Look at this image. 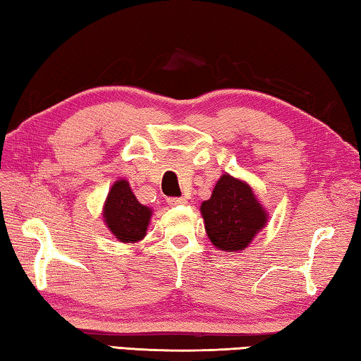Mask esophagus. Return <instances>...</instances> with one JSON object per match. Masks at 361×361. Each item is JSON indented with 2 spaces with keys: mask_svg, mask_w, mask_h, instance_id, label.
Returning a JSON list of instances; mask_svg holds the SVG:
<instances>
[{
  "mask_svg": "<svg viewBox=\"0 0 361 361\" xmlns=\"http://www.w3.org/2000/svg\"><path fill=\"white\" fill-rule=\"evenodd\" d=\"M167 204L169 205H183V204H186V197H169Z\"/></svg>",
  "mask_w": 361,
  "mask_h": 361,
  "instance_id": "34e87169",
  "label": "esophagus"
}]
</instances>
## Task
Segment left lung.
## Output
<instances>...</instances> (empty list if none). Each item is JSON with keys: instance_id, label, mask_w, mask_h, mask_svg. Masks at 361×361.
Returning <instances> with one entry per match:
<instances>
[{"instance_id": "left-lung-1", "label": "left lung", "mask_w": 361, "mask_h": 361, "mask_svg": "<svg viewBox=\"0 0 361 361\" xmlns=\"http://www.w3.org/2000/svg\"><path fill=\"white\" fill-rule=\"evenodd\" d=\"M200 212L213 245L232 253L247 248L267 221L252 188L228 173L218 180L212 197L200 205Z\"/></svg>"}]
</instances>
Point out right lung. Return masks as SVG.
Wrapping results in <instances>:
<instances>
[{"label": "right lung", "mask_w": 361, "mask_h": 361, "mask_svg": "<svg viewBox=\"0 0 361 361\" xmlns=\"http://www.w3.org/2000/svg\"><path fill=\"white\" fill-rule=\"evenodd\" d=\"M103 218L121 242L142 240L149 224L151 209L142 205L126 180L116 181L108 194Z\"/></svg>", "instance_id": "1"}]
</instances>
